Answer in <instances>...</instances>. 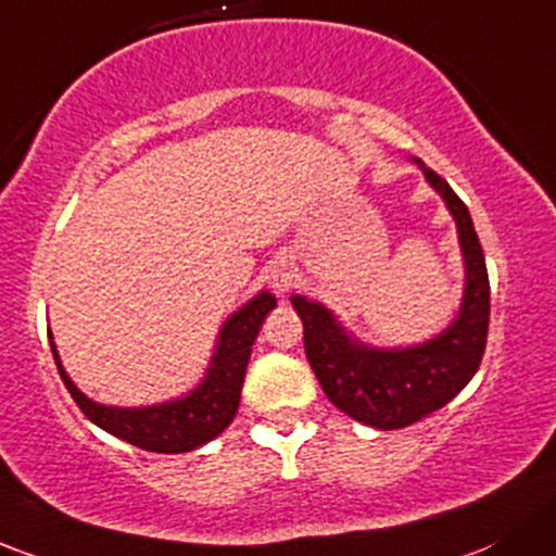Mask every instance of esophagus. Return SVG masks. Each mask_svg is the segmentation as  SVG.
<instances>
[{"mask_svg": "<svg viewBox=\"0 0 556 556\" xmlns=\"http://www.w3.org/2000/svg\"><path fill=\"white\" fill-rule=\"evenodd\" d=\"M271 285H274V288H279V290H288L290 274L288 271H274L271 274Z\"/></svg>", "mask_w": 556, "mask_h": 556, "instance_id": "esophagus-1", "label": "esophagus"}]
</instances>
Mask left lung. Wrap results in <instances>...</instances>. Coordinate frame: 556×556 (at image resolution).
<instances>
[{
	"instance_id": "left-lung-1",
	"label": "left lung",
	"mask_w": 556,
	"mask_h": 556,
	"mask_svg": "<svg viewBox=\"0 0 556 556\" xmlns=\"http://www.w3.org/2000/svg\"><path fill=\"white\" fill-rule=\"evenodd\" d=\"M420 165V162H418ZM447 202L466 261V290L458 319L424 346L381 352L346 336L319 303L293 295L303 323V349L327 400L372 429H405L445 407L475 378L488 343L490 279L469 207L442 175L420 165Z\"/></svg>"
}]
</instances>
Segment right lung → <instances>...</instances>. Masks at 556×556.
Returning <instances> with one entry per match:
<instances>
[{
  "mask_svg": "<svg viewBox=\"0 0 556 556\" xmlns=\"http://www.w3.org/2000/svg\"><path fill=\"white\" fill-rule=\"evenodd\" d=\"M274 306H277V301L268 293L255 295L253 301L244 303L224 325V330H220L218 352L210 362L204 381L184 400L165 402V405L154 407H138V410H122V407H106L87 400L74 386L72 378L66 376V370H63L52 341L50 349L68 394L74 396L79 410L92 424L140 450H151V453H189V450H197L204 442L215 440L237 416L250 349H253L255 338H258L263 319H266V314Z\"/></svg>",
  "mask_w": 556,
  "mask_h": 556,
  "instance_id": "1",
  "label": "right lung"
}]
</instances>
